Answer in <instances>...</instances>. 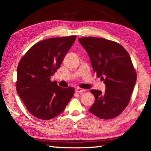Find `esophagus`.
Instances as JSON below:
<instances>
[{
  "mask_svg": "<svg viewBox=\"0 0 151 151\" xmlns=\"http://www.w3.org/2000/svg\"><path fill=\"white\" fill-rule=\"evenodd\" d=\"M85 89L81 88H79V87H77V88H75V92H76V93H83V92H85Z\"/></svg>",
  "mask_w": 151,
  "mask_h": 151,
  "instance_id": "34e87169",
  "label": "esophagus"
}]
</instances>
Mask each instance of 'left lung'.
Returning <instances> with one entry per match:
<instances>
[{"mask_svg": "<svg viewBox=\"0 0 151 151\" xmlns=\"http://www.w3.org/2000/svg\"><path fill=\"white\" fill-rule=\"evenodd\" d=\"M88 53L92 67L105 85V91L91 90L95 100L88 111L102 119L119 115L129 103L137 73L126 49L119 43L101 38L78 39Z\"/></svg>", "mask_w": 151, "mask_h": 151, "instance_id": "obj_1", "label": "left lung"}]
</instances>
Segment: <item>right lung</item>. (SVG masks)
Here are the masks:
<instances>
[{
    "label": "right lung",
    "instance_id": "obj_1",
    "mask_svg": "<svg viewBox=\"0 0 151 151\" xmlns=\"http://www.w3.org/2000/svg\"><path fill=\"white\" fill-rule=\"evenodd\" d=\"M76 36L51 38L36 43L20 60L17 67V93L30 113L50 120L64 111L75 93L51 82Z\"/></svg>",
    "mask_w": 151,
    "mask_h": 151
}]
</instances>
